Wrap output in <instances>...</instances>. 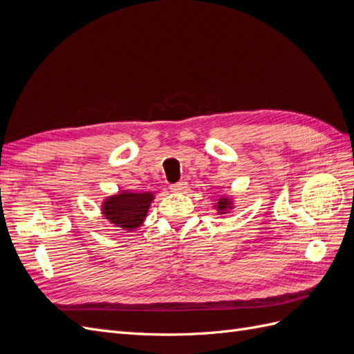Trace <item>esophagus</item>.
Listing matches in <instances>:
<instances>
[{
	"label": "esophagus",
	"mask_w": 354,
	"mask_h": 354,
	"mask_svg": "<svg viewBox=\"0 0 354 354\" xmlns=\"http://www.w3.org/2000/svg\"><path fill=\"white\" fill-rule=\"evenodd\" d=\"M171 189V192H174V194H183V192H186V189H187V181H178V183H176V185H173L169 187Z\"/></svg>",
	"instance_id": "34e87169"
}]
</instances>
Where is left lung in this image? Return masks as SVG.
<instances>
[{"label": "left lung", "instance_id": "1", "mask_svg": "<svg viewBox=\"0 0 354 354\" xmlns=\"http://www.w3.org/2000/svg\"><path fill=\"white\" fill-rule=\"evenodd\" d=\"M229 207H230V201H229V199H226V198L218 199V202H217V209L220 211V214L226 212V209H227Z\"/></svg>", "mask_w": 354, "mask_h": 354}]
</instances>
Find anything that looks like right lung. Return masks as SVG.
<instances>
[{"label": "right lung", "instance_id": "add662e5", "mask_svg": "<svg viewBox=\"0 0 354 354\" xmlns=\"http://www.w3.org/2000/svg\"><path fill=\"white\" fill-rule=\"evenodd\" d=\"M152 199V194L122 192L120 195H113L104 201V218L115 227H122L124 230L137 229L143 223Z\"/></svg>", "mask_w": 354, "mask_h": 354}]
</instances>
